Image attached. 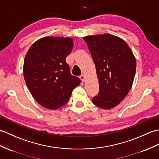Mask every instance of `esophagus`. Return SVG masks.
Returning <instances> with one entry per match:
<instances>
[{"label": "esophagus", "instance_id": "obj_1", "mask_svg": "<svg viewBox=\"0 0 159 159\" xmlns=\"http://www.w3.org/2000/svg\"><path fill=\"white\" fill-rule=\"evenodd\" d=\"M79 78H80V79L83 81V82H84V75H81V76H79Z\"/></svg>", "mask_w": 159, "mask_h": 159}]
</instances>
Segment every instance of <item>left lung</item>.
I'll return each instance as SVG.
<instances>
[{
  "label": "left lung",
  "instance_id": "left-lung-1",
  "mask_svg": "<svg viewBox=\"0 0 159 159\" xmlns=\"http://www.w3.org/2000/svg\"><path fill=\"white\" fill-rule=\"evenodd\" d=\"M93 58L99 81V93L92 102L108 110L126 97L134 82L136 61L127 44L111 34L83 38Z\"/></svg>",
  "mask_w": 159,
  "mask_h": 159
}]
</instances>
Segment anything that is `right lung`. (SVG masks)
Returning a JSON list of instances; mask_svg holds the SVG:
<instances>
[{
	"instance_id": "add662e5",
	"label": "right lung",
	"mask_w": 159,
	"mask_h": 159,
	"mask_svg": "<svg viewBox=\"0 0 159 159\" xmlns=\"http://www.w3.org/2000/svg\"><path fill=\"white\" fill-rule=\"evenodd\" d=\"M73 46L70 38L49 36L36 41L25 55V83L35 100L46 108L55 110L67 104L81 83L66 62Z\"/></svg>"
}]
</instances>
